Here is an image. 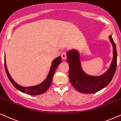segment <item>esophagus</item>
Instances as JSON below:
<instances>
[{
	"mask_svg": "<svg viewBox=\"0 0 121 121\" xmlns=\"http://www.w3.org/2000/svg\"><path fill=\"white\" fill-rule=\"evenodd\" d=\"M61 56L62 59H63V60L66 59V52H65V51L62 52V53H61Z\"/></svg>",
	"mask_w": 121,
	"mask_h": 121,
	"instance_id": "34e87169",
	"label": "esophagus"
}]
</instances>
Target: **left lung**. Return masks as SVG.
Wrapping results in <instances>:
<instances>
[{
	"instance_id": "left-lung-1",
	"label": "left lung",
	"mask_w": 121,
	"mask_h": 121,
	"mask_svg": "<svg viewBox=\"0 0 121 121\" xmlns=\"http://www.w3.org/2000/svg\"><path fill=\"white\" fill-rule=\"evenodd\" d=\"M109 40L113 48V60L108 70L101 76H91L83 72L81 68L79 53L77 51L73 49L67 52L70 81L79 92L83 94L97 92L108 85L112 81L117 68V53L116 44L111 35L109 36Z\"/></svg>"
}]
</instances>
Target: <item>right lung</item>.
<instances>
[{"label": "right lung", "mask_w": 121, "mask_h": 121, "mask_svg": "<svg viewBox=\"0 0 121 121\" xmlns=\"http://www.w3.org/2000/svg\"><path fill=\"white\" fill-rule=\"evenodd\" d=\"M61 62V56L58 57L56 59H55L52 62L51 68L50 71H49L48 75L44 82H43L42 83L38 84V85L32 87H25L21 86L17 84L11 78V75H9L8 73V70H7L6 63H5V58L4 57V67H5V72H6L7 75L8 76V79L11 81L12 84L14 86V87L17 90H19L21 92L23 93H25L28 95H40L43 94L45 92L47 91L48 89L51 84L52 79H53V75H54L55 70L56 68L59 66V65Z\"/></svg>", "instance_id": "obj_1"}]
</instances>
